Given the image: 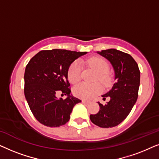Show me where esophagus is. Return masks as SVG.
I'll return each instance as SVG.
<instances>
[{
	"label": "esophagus",
	"mask_w": 159,
	"mask_h": 159,
	"mask_svg": "<svg viewBox=\"0 0 159 159\" xmlns=\"http://www.w3.org/2000/svg\"><path fill=\"white\" fill-rule=\"evenodd\" d=\"M82 102L83 103H90V101H87V100H82Z\"/></svg>",
	"instance_id": "1"
}]
</instances>
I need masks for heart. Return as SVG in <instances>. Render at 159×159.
I'll return each instance as SVG.
<instances>
[{"mask_svg":"<svg viewBox=\"0 0 159 159\" xmlns=\"http://www.w3.org/2000/svg\"><path fill=\"white\" fill-rule=\"evenodd\" d=\"M89 66L93 68L98 73V80L104 86L108 87L112 82V78L109 72V64L101 57H93L87 61ZM82 64L79 61H75L71 64L68 70V77L71 83L76 84L80 81L82 77ZM103 88L99 83L88 84L82 82L74 88V94L80 98L89 99L102 92Z\"/></svg>","mask_w":159,"mask_h":159,"instance_id":"obj_1","label":"heart"}]
</instances>
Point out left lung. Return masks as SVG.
Instances as JSON below:
<instances>
[{
  "label": "left lung",
  "mask_w": 159,
  "mask_h": 159,
  "mask_svg": "<svg viewBox=\"0 0 159 159\" xmlns=\"http://www.w3.org/2000/svg\"><path fill=\"white\" fill-rule=\"evenodd\" d=\"M109 61L115 71V82L109 92L103 95L110 101L100 106L96 114H90L91 121L100 127H116L127 118L138 97L140 72L138 65L129 54L116 49L98 52Z\"/></svg>",
  "instance_id": "8db88e82"
}]
</instances>
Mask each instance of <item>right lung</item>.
<instances>
[{"label": "right lung", "instance_id": "add662e5", "mask_svg": "<svg viewBox=\"0 0 159 159\" xmlns=\"http://www.w3.org/2000/svg\"><path fill=\"white\" fill-rule=\"evenodd\" d=\"M87 52L68 50H43L26 66L25 95L34 116L50 127L64 125L70 119L73 107L81 100L70 95L68 70L71 63ZM67 94L57 99V93Z\"/></svg>", "mask_w": 159, "mask_h": 159}]
</instances>
